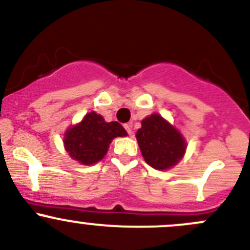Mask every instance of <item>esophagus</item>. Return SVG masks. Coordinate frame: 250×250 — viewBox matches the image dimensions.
I'll list each match as a JSON object with an SVG mask.
<instances>
[{"instance_id": "1", "label": "esophagus", "mask_w": 250, "mask_h": 250, "mask_svg": "<svg viewBox=\"0 0 250 250\" xmlns=\"http://www.w3.org/2000/svg\"><path fill=\"white\" fill-rule=\"evenodd\" d=\"M125 129L127 130L128 134H132V125H130V123H127V125H125Z\"/></svg>"}]
</instances>
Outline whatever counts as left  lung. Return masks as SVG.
I'll list each match as a JSON object with an SVG mask.
<instances>
[{"label":"left lung","instance_id":"left-lung-1","mask_svg":"<svg viewBox=\"0 0 250 250\" xmlns=\"http://www.w3.org/2000/svg\"><path fill=\"white\" fill-rule=\"evenodd\" d=\"M137 140L146 163L158 170L175 166L186 148L180 133L157 113L141 121Z\"/></svg>","mask_w":250,"mask_h":250}]
</instances>
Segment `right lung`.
<instances>
[{
    "mask_svg": "<svg viewBox=\"0 0 250 250\" xmlns=\"http://www.w3.org/2000/svg\"><path fill=\"white\" fill-rule=\"evenodd\" d=\"M127 132L118 122H105L103 116L89 112L82 122L65 133L64 144L74 160L83 165H93L107 152L111 140L125 137Z\"/></svg>",
    "mask_w": 250,
    "mask_h": 250,
    "instance_id": "add662e5",
    "label": "right lung"
}]
</instances>
